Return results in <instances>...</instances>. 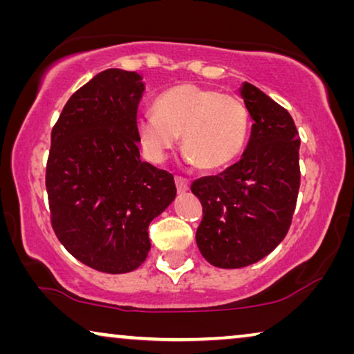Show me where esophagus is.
I'll list each match as a JSON object with an SVG mask.
<instances>
[{"instance_id": "obj_1", "label": "esophagus", "mask_w": 354, "mask_h": 354, "mask_svg": "<svg viewBox=\"0 0 354 354\" xmlns=\"http://www.w3.org/2000/svg\"><path fill=\"white\" fill-rule=\"evenodd\" d=\"M176 187L178 193H185L188 192V188H190V182L183 177H176Z\"/></svg>"}]
</instances>
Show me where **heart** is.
<instances>
[{
    "label": "heart",
    "instance_id": "heart-1",
    "mask_svg": "<svg viewBox=\"0 0 354 354\" xmlns=\"http://www.w3.org/2000/svg\"><path fill=\"white\" fill-rule=\"evenodd\" d=\"M135 133L149 161L162 162L182 135L187 162L203 171H216L230 164L243 149L248 111L235 96L182 84L158 96L154 113L138 115Z\"/></svg>",
    "mask_w": 354,
    "mask_h": 354
}]
</instances>
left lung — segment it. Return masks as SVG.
Segmentation results:
<instances>
[{"label":"left lung","mask_w":354,"mask_h":354,"mask_svg":"<svg viewBox=\"0 0 354 354\" xmlns=\"http://www.w3.org/2000/svg\"><path fill=\"white\" fill-rule=\"evenodd\" d=\"M240 96L253 120L240 161L192 183L203 205L196 245L221 269L268 256L287 235L299 190V135L292 115L248 82Z\"/></svg>","instance_id":"obj_1"}]
</instances>
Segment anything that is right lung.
Listing matches in <instances>:
<instances>
[{
    "label": "right lung",
    "instance_id": "obj_1",
    "mask_svg": "<svg viewBox=\"0 0 354 354\" xmlns=\"http://www.w3.org/2000/svg\"><path fill=\"white\" fill-rule=\"evenodd\" d=\"M142 79L122 69L100 72L71 96L51 132V225L75 259L106 274L143 264L149 222L177 195L172 174L140 159Z\"/></svg>",
    "mask_w": 354,
    "mask_h": 354
}]
</instances>
